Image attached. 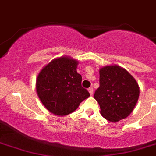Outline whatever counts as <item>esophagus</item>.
Returning <instances> with one entry per match:
<instances>
[{"instance_id": "obj_1", "label": "esophagus", "mask_w": 156, "mask_h": 156, "mask_svg": "<svg viewBox=\"0 0 156 156\" xmlns=\"http://www.w3.org/2000/svg\"><path fill=\"white\" fill-rule=\"evenodd\" d=\"M88 91H89V93H90V95H93V88L92 87L89 88V89H88Z\"/></svg>"}]
</instances>
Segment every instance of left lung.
<instances>
[{
  "mask_svg": "<svg viewBox=\"0 0 156 156\" xmlns=\"http://www.w3.org/2000/svg\"><path fill=\"white\" fill-rule=\"evenodd\" d=\"M139 93L137 81L124 68L114 65L100 69V87L94 98L106 120L116 123L126 118L133 112Z\"/></svg>",
  "mask_w": 156,
  "mask_h": 156,
  "instance_id": "8db88e82",
  "label": "left lung"
}]
</instances>
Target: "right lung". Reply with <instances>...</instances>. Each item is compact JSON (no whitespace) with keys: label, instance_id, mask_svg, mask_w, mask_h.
Returning <instances> with one entry per match:
<instances>
[{"label":"right lung","instance_id":"1","mask_svg":"<svg viewBox=\"0 0 156 156\" xmlns=\"http://www.w3.org/2000/svg\"><path fill=\"white\" fill-rule=\"evenodd\" d=\"M78 61L70 56L56 57L43 67L36 78V91L46 108L56 116L69 115L90 94L82 87L77 72Z\"/></svg>","mask_w":156,"mask_h":156}]
</instances>
